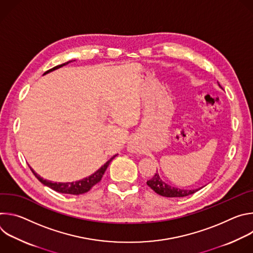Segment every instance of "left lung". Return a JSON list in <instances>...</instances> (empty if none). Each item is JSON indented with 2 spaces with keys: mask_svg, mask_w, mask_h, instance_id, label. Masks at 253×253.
<instances>
[{
  "mask_svg": "<svg viewBox=\"0 0 253 253\" xmlns=\"http://www.w3.org/2000/svg\"><path fill=\"white\" fill-rule=\"evenodd\" d=\"M218 85H219V83H218ZM147 185L153 191H155L157 194H159L161 196H165V197H184V196L191 195V194L195 193L197 190H199V189L185 190V189H179V188L172 187L162 181L158 173H156L151 179L148 180Z\"/></svg>",
  "mask_w": 253,
  "mask_h": 253,
  "instance_id": "obj_1",
  "label": "left lung"
}]
</instances>
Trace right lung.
Segmentation results:
<instances>
[{"instance_id": "right-lung-1", "label": "right lung", "mask_w": 253, "mask_h": 253, "mask_svg": "<svg viewBox=\"0 0 253 253\" xmlns=\"http://www.w3.org/2000/svg\"><path fill=\"white\" fill-rule=\"evenodd\" d=\"M72 62V61H71ZM70 62H67V63H64L62 65H59V66H56L50 70H48L47 72H45V74L49 73V72L51 71H54L58 68H61L63 66H65L66 64H68ZM116 157V155H114L110 160H108L99 170H97L94 174H92L91 176L89 177H86L82 180H79V181H75V182H68V183H57V182H52V181H48V180L46 179H43L42 177H40L37 173H35L34 170L31 168L32 172L34 173V175L37 177V179L39 180V181L41 183H43L44 185L50 187L51 189L57 191V192H60V193H64V194H73V195H79V194H83V193H86L88 192L94 185H96L98 182L101 181V179L107 169V167L109 166L110 162Z\"/></svg>"}]
</instances>
